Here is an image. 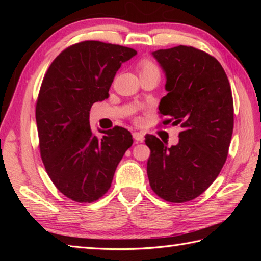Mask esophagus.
I'll return each mask as SVG.
<instances>
[{
  "label": "esophagus",
  "instance_id": "1",
  "mask_svg": "<svg viewBox=\"0 0 261 261\" xmlns=\"http://www.w3.org/2000/svg\"><path fill=\"white\" fill-rule=\"evenodd\" d=\"M132 137L136 141H144V135L141 132H134L132 134Z\"/></svg>",
  "mask_w": 261,
  "mask_h": 261
}]
</instances>
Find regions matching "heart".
I'll return each mask as SVG.
<instances>
[{
    "label": "heart",
    "instance_id": "b5f03b06",
    "mask_svg": "<svg viewBox=\"0 0 261 261\" xmlns=\"http://www.w3.org/2000/svg\"><path fill=\"white\" fill-rule=\"evenodd\" d=\"M139 68H140V72L141 71H146V70H151V69H158L156 65L154 64V63H152L151 61L141 62L140 65H139Z\"/></svg>",
    "mask_w": 261,
    "mask_h": 261
}]
</instances>
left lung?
Returning a JSON list of instances; mask_svg holds the SVG:
<instances>
[{"label":"left lung","instance_id":"left-lung-1","mask_svg":"<svg viewBox=\"0 0 261 261\" xmlns=\"http://www.w3.org/2000/svg\"><path fill=\"white\" fill-rule=\"evenodd\" d=\"M166 73L167 95L159 106L163 125H180L179 141L168 147L153 135L149 185L163 200L190 201L210 188L227 160L233 129V101L222 65L207 53L177 46L152 53Z\"/></svg>","mask_w":261,"mask_h":261}]
</instances>
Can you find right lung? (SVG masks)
Segmentation results:
<instances>
[{
  "instance_id": "right-lung-1",
  "label": "right lung",
  "mask_w": 261,
  "mask_h": 261,
  "mask_svg": "<svg viewBox=\"0 0 261 261\" xmlns=\"http://www.w3.org/2000/svg\"><path fill=\"white\" fill-rule=\"evenodd\" d=\"M136 54L129 47L82 41L65 48L43 77L35 106L40 155L51 182L73 201L100 199L134 143L122 126L96 136L88 118L92 105L109 96L123 62Z\"/></svg>"
}]
</instances>
